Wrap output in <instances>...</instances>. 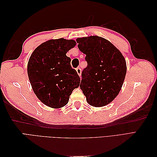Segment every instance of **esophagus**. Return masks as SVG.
I'll use <instances>...</instances> for the list:
<instances>
[{
  "mask_svg": "<svg viewBox=\"0 0 157 157\" xmlns=\"http://www.w3.org/2000/svg\"><path fill=\"white\" fill-rule=\"evenodd\" d=\"M76 71H77V72L79 76L81 75V69L78 67V68H77V69H76Z\"/></svg>",
  "mask_w": 157,
  "mask_h": 157,
  "instance_id": "34e87169",
  "label": "esophagus"
}]
</instances>
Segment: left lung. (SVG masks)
<instances>
[{
    "mask_svg": "<svg viewBox=\"0 0 157 157\" xmlns=\"http://www.w3.org/2000/svg\"><path fill=\"white\" fill-rule=\"evenodd\" d=\"M76 40L88 63L82 72L80 89L90 105H107L118 96L124 82L126 74L124 56L111 42L100 36Z\"/></svg>",
    "mask_w": 157,
    "mask_h": 157,
    "instance_id": "left-lung-1",
    "label": "left lung"
}]
</instances>
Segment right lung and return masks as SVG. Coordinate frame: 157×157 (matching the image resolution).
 Masks as SVG:
<instances>
[{"label": "right lung", "mask_w": 157, "mask_h": 157, "mask_svg": "<svg viewBox=\"0 0 157 157\" xmlns=\"http://www.w3.org/2000/svg\"><path fill=\"white\" fill-rule=\"evenodd\" d=\"M75 45L72 39L49 40L33 51L28 61L27 74L33 92L50 107L67 105L73 90L79 86L80 78L66 56Z\"/></svg>", "instance_id": "right-lung-1"}]
</instances>
